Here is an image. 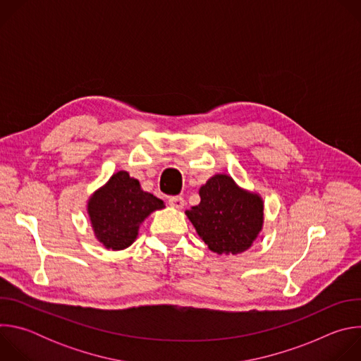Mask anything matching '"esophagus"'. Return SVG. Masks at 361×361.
<instances>
[{"instance_id":"obj_1","label":"esophagus","mask_w":361,"mask_h":361,"mask_svg":"<svg viewBox=\"0 0 361 361\" xmlns=\"http://www.w3.org/2000/svg\"><path fill=\"white\" fill-rule=\"evenodd\" d=\"M169 204L171 205V207L177 209V210H181L184 207V198L180 197V195H174V197H170L169 198Z\"/></svg>"}]
</instances>
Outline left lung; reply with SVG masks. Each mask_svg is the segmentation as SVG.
Wrapping results in <instances>:
<instances>
[{
	"label": "left lung",
	"mask_w": 361,
	"mask_h": 361,
	"mask_svg": "<svg viewBox=\"0 0 361 361\" xmlns=\"http://www.w3.org/2000/svg\"><path fill=\"white\" fill-rule=\"evenodd\" d=\"M200 204L185 212L198 237L217 254H241L260 235L264 201L233 177L216 174L198 190Z\"/></svg>",
	"instance_id": "8db88e82"
}]
</instances>
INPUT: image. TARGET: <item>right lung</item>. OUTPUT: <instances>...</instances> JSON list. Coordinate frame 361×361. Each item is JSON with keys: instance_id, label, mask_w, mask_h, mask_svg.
I'll list each match as a JSON object with an SVG mask.
<instances>
[{"instance_id": "right-lung-1", "label": "right lung", "mask_w": 361, "mask_h": 361, "mask_svg": "<svg viewBox=\"0 0 361 361\" xmlns=\"http://www.w3.org/2000/svg\"><path fill=\"white\" fill-rule=\"evenodd\" d=\"M166 207L163 200L141 188L140 181L124 170L97 188L87 201V214L94 237L107 250L130 247L140 226L154 212Z\"/></svg>"}]
</instances>
